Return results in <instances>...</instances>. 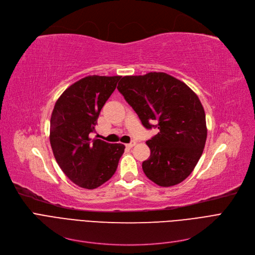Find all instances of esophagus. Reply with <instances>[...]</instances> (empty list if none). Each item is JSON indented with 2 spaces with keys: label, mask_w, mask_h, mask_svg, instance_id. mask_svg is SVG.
Wrapping results in <instances>:
<instances>
[{
  "label": "esophagus",
  "mask_w": 255,
  "mask_h": 255,
  "mask_svg": "<svg viewBox=\"0 0 255 255\" xmlns=\"http://www.w3.org/2000/svg\"><path fill=\"white\" fill-rule=\"evenodd\" d=\"M135 143H136V142H135L134 140H131L129 143L126 144V146H127V148H132V146L135 145Z\"/></svg>",
  "instance_id": "34e87169"
}]
</instances>
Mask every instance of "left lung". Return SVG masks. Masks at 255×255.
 <instances>
[{
    "label": "left lung",
    "mask_w": 255,
    "mask_h": 255,
    "mask_svg": "<svg viewBox=\"0 0 255 255\" xmlns=\"http://www.w3.org/2000/svg\"><path fill=\"white\" fill-rule=\"evenodd\" d=\"M118 90L146 129H159L145 142L151 150L142 162L145 176L161 187L183 182L197 164L207 139L206 114L196 94L164 72L124 76Z\"/></svg>",
    "instance_id": "obj_1"
}]
</instances>
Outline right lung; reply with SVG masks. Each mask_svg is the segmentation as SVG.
Returning a JSON list of instances; mask_svg holds the SVG:
<instances>
[{"label":"right lung","instance_id":"1","mask_svg":"<svg viewBox=\"0 0 255 255\" xmlns=\"http://www.w3.org/2000/svg\"><path fill=\"white\" fill-rule=\"evenodd\" d=\"M121 77H84L66 89L53 107L49 133L53 156L65 175L82 188L95 189L109 181L124 153L122 143L89 137Z\"/></svg>","mask_w":255,"mask_h":255}]
</instances>
